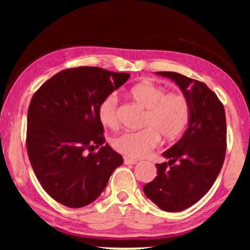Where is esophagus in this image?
<instances>
[{"mask_svg": "<svg viewBox=\"0 0 250 250\" xmlns=\"http://www.w3.org/2000/svg\"><path fill=\"white\" fill-rule=\"evenodd\" d=\"M124 163L126 164V165H135V164H138V160L126 157V158L124 159Z\"/></svg>", "mask_w": 250, "mask_h": 250, "instance_id": "1", "label": "esophagus"}]
</instances>
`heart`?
<instances>
[{
	"label": "heart",
	"instance_id": "1",
	"mask_svg": "<svg viewBox=\"0 0 250 250\" xmlns=\"http://www.w3.org/2000/svg\"><path fill=\"white\" fill-rule=\"evenodd\" d=\"M131 95L146 109L143 117V129L123 132L111 140L116 151L127 157L140 158L155 149L162 135L165 140H175L184 131L189 122V104L183 95L167 93L162 86L152 83H141L131 90ZM98 115L105 127L117 128L118 99L115 93L107 95L99 104Z\"/></svg>",
	"mask_w": 250,
	"mask_h": 250
}]
</instances>
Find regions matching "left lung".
<instances>
[{
	"label": "left lung",
	"mask_w": 250,
	"mask_h": 250,
	"mask_svg": "<svg viewBox=\"0 0 250 250\" xmlns=\"http://www.w3.org/2000/svg\"><path fill=\"white\" fill-rule=\"evenodd\" d=\"M174 81L189 104V126L182 138L163 153L156 179L143 192L160 209L181 211L200 200L221 172L227 151L224 105L207 85L173 71H157ZM177 164H175V163Z\"/></svg>",
	"instance_id": "obj_1"
}]
</instances>
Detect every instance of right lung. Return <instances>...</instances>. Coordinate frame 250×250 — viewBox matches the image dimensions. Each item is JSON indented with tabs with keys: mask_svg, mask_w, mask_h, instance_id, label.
Listing matches in <instances>:
<instances>
[{
	"mask_svg": "<svg viewBox=\"0 0 250 250\" xmlns=\"http://www.w3.org/2000/svg\"><path fill=\"white\" fill-rule=\"evenodd\" d=\"M129 78L99 67L69 68L33 95L27 115V153L41 186L63 206L93 203L123 157L105 142L99 104ZM95 147L99 151L94 152Z\"/></svg>",
	"mask_w": 250,
	"mask_h": 250,
	"instance_id": "obj_1",
	"label": "right lung"
}]
</instances>
